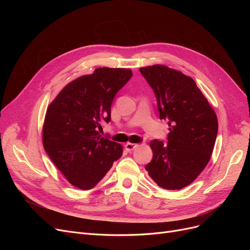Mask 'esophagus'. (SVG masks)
<instances>
[{
    "label": "esophagus",
    "instance_id": "esophagus-1",
    "mask_svg": "<svg viewBox=\"0 0 250 250\" xmlns=\"http://www.w3.org/2000/svg\"><path fill=\"white\" fill-rule=\"evenodd\" d=\"M138 147H139L138 144H132V143H127L126 145H125V149L127 151H132V150H134L135 148H138Z\"/></svg>",
    "mask_w": 250,
    "mask_h": 250
}]
</instances>
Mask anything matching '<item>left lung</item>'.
Returning a JSON list of instances; mask_svg holds the SVG:
<instances>
[{
    "label": "left lung",
    "mask_w": 250,
    "mask_h": 250,
    "mask_svg": "<svg viewBox=\"0 0 250 250\" xmlns=\"http://www.w3.org/2000/svg\"><path fill=\"white\" fill-rule=\"evenodd\" d=\"M140 72L153 89L160 119L170 126L167 143L151 141L153 158L145 169L161 188L180 190L209 161L218 132L216 113L196 82L181 72L161 64Z\"/></svg>",
    "instance_id": "obj_1"
}]
</instances>
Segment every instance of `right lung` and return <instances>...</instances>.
Returning <instances> with one entry per match:
<instances>
[{
  "mask_svg": "<svg viewBox=\"0 0 250 250\" xmlns=\"http://www.w3.org/2000/svg\"><path fill=\"white\" fill-rule=\"evenodd\" d=\"M131 77L129 69L99 67L69 83L49 105L43 148L73 186L94 188L122 156V146L98 130L110 122L113 98Z\"/></svg>",
  "mask_w": 250,
  "mask_h": 250,
  "instance_id": "1",
  "label": "right lung"
}]
</instances>
